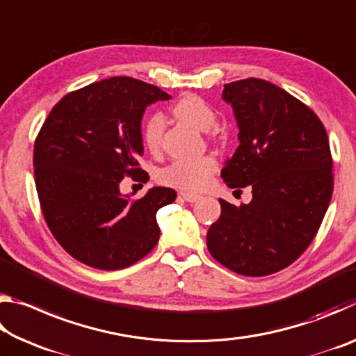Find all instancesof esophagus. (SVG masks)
<instances>
[{
  "label": "esophagus",
  "instance_id": "esophagus-1",
  "mask_svg": "<svg viewBox=\"0 0 356 356\" xmlns=\"http://www.w3.org/2000/svg\"><path fill=\"white\" fill-rule=\"evenodd\" d=\"M180 197H182V200H185L186 202H196V201L201 200L200 195H195V193H186V191L180 193Z\"/></svg>",
  "mask_w": 356,
  "mask_h": 356
}]
</instances>
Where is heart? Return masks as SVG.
<instances>
[{
	"mask_svg": "<svg viewBox=\"0 0 356 356\" xmlns=\"http://www.w3.org/2000/svg\"><path fill=\"white\" fill-rule=\"evenodd\" d=\"M171 111L177 119L193 125L200 130H209L216 120V113L206 100L200 95L186 94L180 97L172 105ZM165 131V118L163 114L154 113L144 120L141 130V140L144 147L150 152L160 149L161 138ZM218 168L215 156L201 155L195 159H179L172 163L165 166L159 172L160 182L166 185L176 186L180 190L200 191L204 190L210 184L213 172Z\"/></svg>",
	"mask_w": 356,
	"mask_h": 356,
	"instance_id": "heart-1",
	"label": "heart"
}]
</instances>
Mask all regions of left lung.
Instances as JSON below:
<instances>
[{
    "mask_svg": "<svg viewBox=\"0 0 356 356\" xmlns=\"http://www.w3.org/2000/svg\"><path fill=\"white\" fill-rule=\"evenodd\" d=\"M240 144L221 170L231 188L250 186V204L220 200L207 248L221 265L245 276H267L303 254L333 193V159L322 120L276 84L246 78L225 84Z\"/></svg>",
    "mask_w": 356,
    "mask_h": 356,
    "instance_id": "8db88e82",
    "label": "left lung"
}]
</instances>
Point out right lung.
I'll return each instance as SVG.
<instances>
[{
  "label": "right lung",
  "instance_id": "1",
  "mask_svg": "<svg viewBox=\"0 0 356 356\" xmlns=\"http://www.w3.org/2000/svg\"><path fill=\"white\" fill-rule=\"evenodd\" d=\"M170 95L154 84L113 76L72 91L53 106L34 143V179L42 213L58 243L76 261L120 270L159 242L156 212L176 191L154 186L130 200L124 177L147 182L143 155L144 110Z\"/></svg>",
  "mask_w": 356,
  "mask_h": 356
}]
</instances>
